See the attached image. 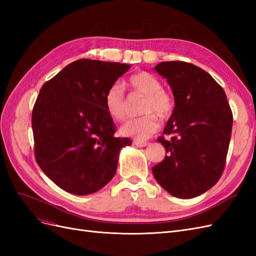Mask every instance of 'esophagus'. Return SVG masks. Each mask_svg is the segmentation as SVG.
<instances>
[{"label":"esophagus","instance_id":"esophagus-1","mask_svg":"<svg viewBox=\"0 0 256 256\" xmlns=\"http://www.w3.org/2000/svg\"><path fill=\"white\" fill-rule=\"evenodd\" d=\"M134 144L138 146V147H145V146H147L148 145V143L147 142H142V141H134Z\"/></svg>","mask_w":256,"mask_h":256}]
</instances>
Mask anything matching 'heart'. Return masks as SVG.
<instances>
[{
	"instance_id": "obj_1",
	"label": "heart",
	"mask_w": 256,
	"mask_h": 256,
	"mask_svg": "<svg viewBox=\"0 0 256 256\" xmlns=\"http://www.w3.org/2000/svg\"><path fill=\"white\" fill-rule=\"evenodd\" d=\"M131 94L144 97L141 106L142 118L126 122L120 128L122 136L144 141L156 134L159 129V118L166 120L174 109L173 97L162 88L161 81L154 74L141 72L131 76L128 82ZM104 106L108 114L114 120L120 122L126 118L128 102L125 92L118 83L108 88L104 95Z\"/></svg>"
}]
</instances>
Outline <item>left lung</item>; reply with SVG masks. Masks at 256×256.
Here are the masks:
<instances>
[{
	"label": "left lung",
	"mask_w": 256,
	"mask_h": 256,
	"mask_svg": "<svg viewBox=\"0 0 256 256\" xmlns=\"http://www.w3.org/2000/svg\"><path fill=\"white\" fill-rule=\"evenodd\" d=\"M166 79L175 106L158 138L166 156L152 168L154 177L170 194L192 198L216 184L223 173L233 127V114L224 90L212 76L186 62L154 66Z\"/></svg>",
	"instance_id": "1"
}]
</instances>
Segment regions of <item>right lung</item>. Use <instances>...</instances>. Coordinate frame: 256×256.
I'll return each mask as SVG.
<instances>
[{
    "label": "right lung",
    "mask_w": 256,
    "mask_h": 256,
    "mask_svg": "<svg viewBox=\"0 0 256 256\" xmlns=\"http://www.w3.org/2000/svg\"><path fill=\"white\" fill-rule=\"evenodd\" d=\"M130 65L82 58L46 82L32 113L35 158L60 189L94 193L115 175L128 138H115L104 95Z\"/></svg>",
    "instance_id": "add662e5"
}]
</instances>
